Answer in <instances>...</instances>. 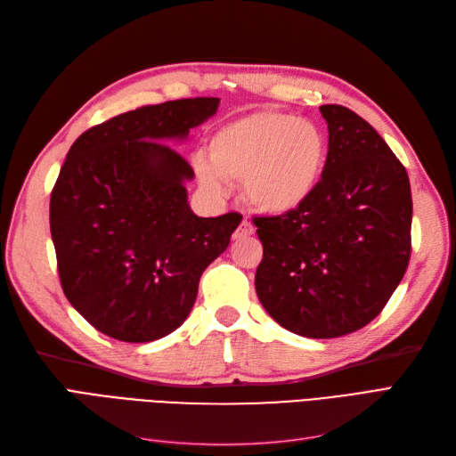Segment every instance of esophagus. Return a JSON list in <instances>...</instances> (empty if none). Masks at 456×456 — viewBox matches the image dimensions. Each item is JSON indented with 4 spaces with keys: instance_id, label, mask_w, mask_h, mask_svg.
Segmentation results:
<instances>
[{
    "instance_id": "esophagus-1",
    "label": "esophagus",
    "mask_w": 456,
    "mask_h": 456,
    "mask_svg": "<svg viewBox=\"0 0 456 456\" xmlns=\"http://www.w3.org/2000/svg\"><path fill=\"white\" fill-rule=\"evenodd\" d=\"M255 233V226L249 223V220L243 218L241 224L238 226V230L233 232V240H243V238H249Z\"/></svg>"
}]
</instances>
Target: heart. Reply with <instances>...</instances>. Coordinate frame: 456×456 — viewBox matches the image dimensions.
<instances>
[{"label":"heart","instance_id":"1","mask_svg":"<svg viewBox=\"0 0 456 456\" xmlns=\"http://www.w3.org/2000/svg\"><path fill=\"white\" fill-rule=\"evenodd\" d=\"M209 159L194 171L203 190L223 196L228 181H243L245 198L266 215L300 209L320 186L329 142L312 121L258 110L223 123L209 139Z\"/></svg>","mask_w":456,"mask_h":456}]
</instances>
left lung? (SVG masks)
Returning <instances> with one entry per match:
<instances>
[{
    "instance_id": "obj_1",
    "label": "left lung",
    "mask_w": 456,
    "mask_h": 456,
    "mask_svg": "<svg viewBox=\"0 0 456 456\" xmlns=\"http://www.w3.org/2000/svg\"><path fill=\"white\" fill-rule=\"evenodd\" d=\"M329 154L320 186L300 209L256 216L262 241L255 287L287 330L337 338L382 312L411 256L407 171L382 136L346 106L323 104Z\"/></svg>"
}]
</instances>
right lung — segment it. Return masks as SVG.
I'll use <instances>...</instances> for the list:
<instances>
[{
	"mask_svg": "<svg viewBox=\"0 0 456 456\" xmlns=\"http://www.w3.org/2000/svg\"><path fill=\"white\" fill-rule=\"evenodd\" d=\"M220 99L169 101L87 129L51 194V238L70 305L101 333L151 342L181 327L203 270L241 215L203 218L188 205L194 169L167 141L215 116Z\"/></svg>",
	"mask_w": 456,
	"mask_h": 456,
	"instance_id": "1",
	"label": "right lung"
}]
</instances>
